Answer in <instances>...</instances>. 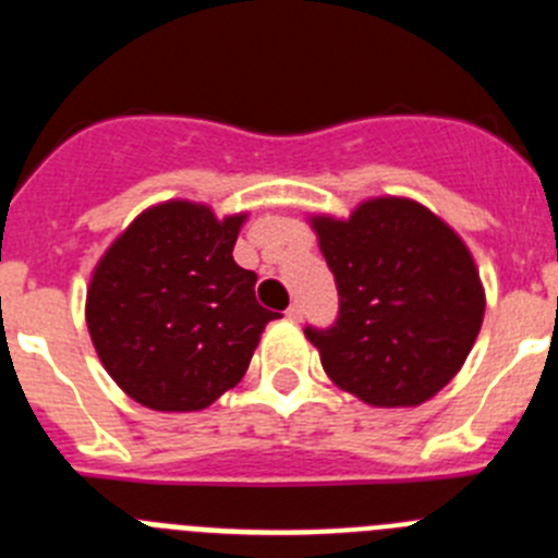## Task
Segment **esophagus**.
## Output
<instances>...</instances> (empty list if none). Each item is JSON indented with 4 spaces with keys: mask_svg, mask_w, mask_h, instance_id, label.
Returning <instances> with one entry per match:
<instances>
[{
    "mask_svg": "<svg viewBox=\"0 0 558 558\" xmlns=\"http://www.w3.org/2000/svg\"><path fill=\"white\" fill-rule=\"evenodd\" d=\"M302 315H304L302 304H299V302L290 304V307H288V318H290V322H302Z\"/></svg>",
    "mask_w": 558,
    "mask_h": 558,
    "instance_id": "obj_1",
    "label": "esophagus"
}]
</instances>
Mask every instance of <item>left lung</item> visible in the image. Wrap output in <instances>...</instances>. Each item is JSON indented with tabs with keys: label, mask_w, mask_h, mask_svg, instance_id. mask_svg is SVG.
<instances>
[{
	"label": "left lung",
	"mask_w": 558,
	"mask_h": 558,
	"mask_svg": "<svg viewBox=\"0 0 558 558\" xmlns=\"http://www.w3.org/2000/svg\"><path fill=\"white\" fill-rule=\"evenodd\" d=\"M338 284L332 327H307L335 386L377 408L436 397L483 324L481 276L461 236L408 198H374L349 220L313 218Z\"/></svg>",
	"instance_id": "8db88e82"
}]
</instances>
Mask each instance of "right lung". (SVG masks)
Returning a JSON list of instances; mask_svg holds the SVG:
<instances>
[{"label": "right lung", "mask_w": 558, "mask_h": 558, "mask_svg": "<svg viewBox=\"0 0 558 558\" xmlns=\"http://www.w3.org/2000/svg\"><path fill=\"white\" fill-rule=\"evenodd\" d=\"M243 215L153 206L106 251L86 295L92 343L113 383L153 411H201L243 379L270 313L234 263Z\"/></svg>", "instance_id": "right-lung-1"}]
</instances>
